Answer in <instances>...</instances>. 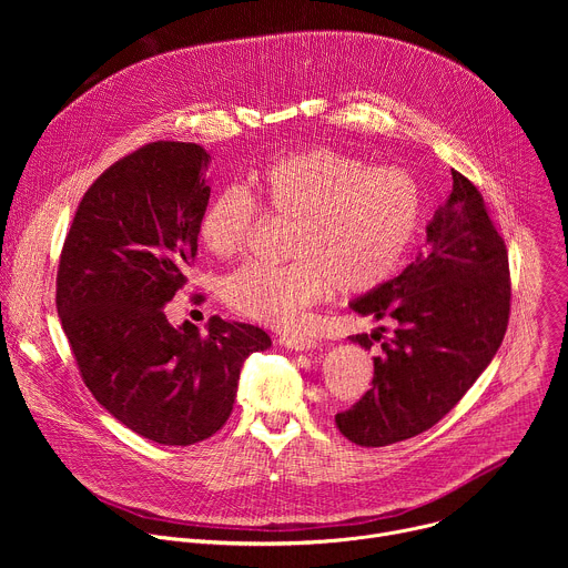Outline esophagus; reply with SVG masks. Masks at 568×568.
<instances>
[{
	"mask_svg": "<svg viewBox=\"0 0 568 568\" xmlns=\"http://www.w3.org/2000/svg\"><path fill=\"white\" fill-rule=\"evenodd\" d=\"M278 344H281V346H285V348H290V351H312V348H316V346H318V344H316V339H312V337H307V335L281 337V339H278Z\"/></svg>",
	"mask_w": 568,
	"mask_h": 568,
	"instance_id": "1",
	"label": "esophagus"
}]
</instances>
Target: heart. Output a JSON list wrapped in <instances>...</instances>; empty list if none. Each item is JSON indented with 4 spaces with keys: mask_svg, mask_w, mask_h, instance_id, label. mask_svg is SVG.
Wrapping results in <instances>:
<instances>
[{
    "mask_svg": "<svg viewBox=\"0 0 568 568\" xmlns=\"http://www.w3.org/2000/svg\"><path fill=\"white\" fill-rule=\"evenodd\" d=\"M261 211L292 220L285 265L252 263L224 283L226 305L265 326L290 331L333 283L346 294L386 283L420 224V189L395 166L316 145L270 159L245 189L213 195L200 222L206 252L231 258L247 247Z\"/></svg>",
    "mask_w": 568,
    "mask_h": 568,
    "instance_id": "b5f03b06",
    "label": "heart"
}]
</instances>
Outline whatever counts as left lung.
<instances>
[{
  "label": "left lung",
  "mask_w": 568,
  "mask_h": 568,
  "mask_svg": "<svg viewBox=\"0 0 568 568\" xmlns=\"http://www.w3.org/2000/svg\"><path fill=\"white\" fill-rule=\"evenodd\" d=\"M452 180L416 261L351 303L362 316L395 321L393 337L373 357V388L335 416L355 445L384 447L432 429L504 342L510 314L506 242L476 186L458 171ZM379 337L355 335L351 342L371 351Z\"/></svg>",
  "instance_id": "left-lung-1"
}]
</instances>
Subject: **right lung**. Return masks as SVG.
<instances>
[{
	"label": "right lung",
	"instance_id": "obj_1",
	"mask_svg": "<svg viewBox=\"0 0 568 568\" xmlns=\"http://www.w3.org/2000/svg\"><path fill=\"white\" fill-rule=\"evenodd\" d=\"M197 143L154 141L112 164L80 200L64 237L55 305L99 404L159 445H195L229 420L240 368L272 339L211 316L206 335L171 326L211 186Z\"/></svg>",
	"mask_w": 568,
	"mask_h": 568
}]
</instances>
